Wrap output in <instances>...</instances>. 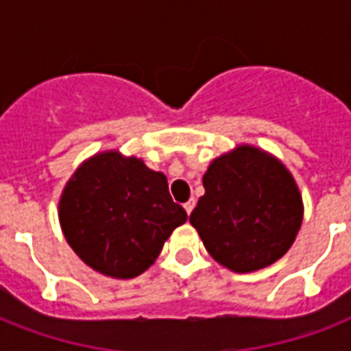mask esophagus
Returning a JSON list of instances; mask_svg holds the SVG:
<instances>
[{
    "instance_id": "obj_1",
    "label": "esophagus",
    "mask_w": 351,
    "mask_h": 351,
    "mask_svg": "<svg viewBox=\"0 0 351 351\" xmlns=\"http://www.w3.org/2000/svg\"><path fill=\"white\" fill-rule=\"evenodd\" d=\"M184 208H186L187 215H191V211H193V209H195V198H191V200H189V202L184 204Z\"/></svg>"
}]
</instances>
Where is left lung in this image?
Listing matches in <instances>:
<instances>
[{"instance_id": "1", "label": "left lung", "mask_w": 351, "mask_h": 351, "mask_svg": "<svg viewBox=\"0 0 351 351\" xmlns=\"http://www.w3.org/2000/svg\"><path fill=\"white\" fill-rule=\"evenodd\" d=\"M189 222L215 261L234 273L277 262L302 224V197L282 162L239 145L215 158Z\"/></svg>"}]
</instances>
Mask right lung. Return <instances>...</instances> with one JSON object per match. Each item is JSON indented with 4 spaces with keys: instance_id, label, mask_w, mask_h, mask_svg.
I'll return each instance as SVG.
<instances>
[{
    "instance_id": "obj_1",
    "label": "right lung",
    "mask_w": 351,
    "mask_h": 351,
    "mask_svg": "<svg viewBox=\"0 0 351 351\" xmlns=\"http://www.w3.org/2000/svg\"><path fill=\"white\" fill-rule=\"evenodd\" d=\"M69 245L95 271L132 278L147 269L175 228L187 220L164 173L136 156L106 151L85 160L60 198Z\"/></svg>"
}]
</instances>
